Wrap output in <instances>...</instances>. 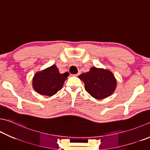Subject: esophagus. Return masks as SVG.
Here are the masks:
<instances>
[{
    "instance_id": "34e87169",
    "label": "esophagus",
    "mask_w": 150,
    "mask_h": 150,
    "mask_svg": "<svg viewBox=\"0 0 150 150\" xmlns=\"http://www.w3.org/2000/svg\"><path fill=\"white\" fill-rule=\"evenodd\" d=\"M80 74H81V71H79V73H77V74H75V76H79Z\"/></svg>"
}]
</instances>
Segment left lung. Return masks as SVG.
Here are the masks:
<instances>
[{
	"label": "left lung",
	"instance_id": "1",
	"mask_svg": "<svg viewBox=\"0 0 150 150\" xmlns=\"http://www.w3.org/2000/svg\"><path fill=\"white\" fill-rule=\"evenodd\" d=\"M79 77L84 82L86 92L98 99L110 96L116 87V79L108 70L93 67L90 71L82 73Z\"/></svg>",
	"mask_w": 150,
	"mask_h": 150
}]
</instances>
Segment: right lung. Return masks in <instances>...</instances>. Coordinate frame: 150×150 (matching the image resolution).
<instances>
[{"instance_id":"right-lung-1","label":"right lung","mask_w":150,"mask_h":150,"mask_svg":"<svg viewBox=\"0 0 150 150\" xmlns=\"http://www.w3.org/2000/svg\"><path fill=\"white\" fill-rule=\"evenodd\" d=\"M69 75L68 72L61 74L57 66L52 65L36 73L33 78L32 85L40 94L52 96L61 90Z\"/></svg>"}]
</instances>
